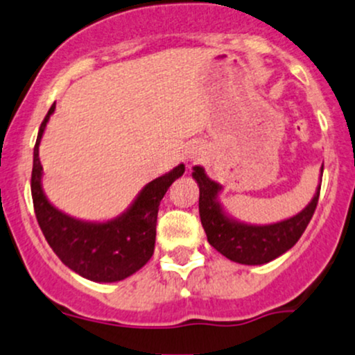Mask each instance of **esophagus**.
<instances>
[{"instance_id":"34e87169","label":"esophagus","mask_w":355,"mask_h":355,"mask_svg":"<svg viewBox=\"0 0 355 355\" xmlns=\"http://www.w3.org/2000/svg\"><path fill=\"white\" fill-rule=\"evenodd\" d=\"M187 157H189V161L198 162V161L202 157V153L199 151V148H193V149H191V151H189V156H187Z\"/></svg>"}]
</instances>
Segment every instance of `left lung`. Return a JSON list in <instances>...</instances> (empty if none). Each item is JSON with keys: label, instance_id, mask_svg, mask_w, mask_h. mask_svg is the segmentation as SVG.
I'll use <instances>...</instances> for the list:
<instances>
[{"label": "left lung", "instance_id": "8db88e82", "mask_svg": "<svg viewBox=\"0 0 355 355\" xmlns=\"http://www.w3.org/2000/svg\"><path fill=\"white\" fill-rule=\"evenodd\" d=\"M193 178L199 186V216L207 241L227 259L245 266L266 264L289 251L314 216L320 193L319 184L312 201L293 218L257 226L241 223L224 211L223 204L219 202L223 186L207 178L201 166H194Z\"/></svg>", "mask_w": 355, "mask_h": 355}]
</instances>
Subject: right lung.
<instances>
[{"label":"right lung","instance_id":"right-lung-1","mask_svg":"<svg viewBox=\"0 0 355 355\" xmlns=\"http://www.w3.org/2000/svg\"><path fill=\"white\" fill-rule=\"evenodd\" d=\"M54 104L40 126L33 153L31 194L41 231L64 266L94 282H118L137 272L151 259L156 243V219L161 199L169 186L184 174L179 164L164 176L148 182L123 214L106 223H89L64 214L46 198L41 178L40 143Z\"/></svg>","mask_w":355,"mask_h":355}]
</instances>
